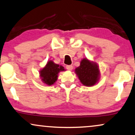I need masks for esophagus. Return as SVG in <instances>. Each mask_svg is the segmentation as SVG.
<instances>
[{"instance_id":"1","label":"esophagus","mask_w":135,"mask_h":135,"mask_svg":"<svg viewBox=\"0 0 135 135\" xmlns=\"http://www.w3.org/2000/svg\"><path fill=\"white\" fill-rule=\"evenodd\" d=\"M66 69L69 70V71H71L73 69V66L72 65H67L66 66Z\"/></svg>"}]
</instances>
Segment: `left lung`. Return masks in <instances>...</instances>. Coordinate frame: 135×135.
Returning <instances> with one entry per match:
<instances>
[{"mask_svg":"<svg viewBox=\"0 0 135 135\" xmlns=\"http://www.w3.org/2000/svg\"><path fill=\"white\" fill-rule=\"evenodd\" d=\"M80 83L85 86H92L99 79V69L97 64L86 58L80 61V66L75 69Z\"/></svg>","mask_w":135,"mask_h":135,"instance_id":"left-lung-1","label":"left lung"}]
</instances>
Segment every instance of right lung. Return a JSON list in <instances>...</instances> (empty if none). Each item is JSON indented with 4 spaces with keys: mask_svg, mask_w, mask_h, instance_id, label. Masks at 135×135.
Returning <instances> with one entry per match:
<instances>
[{
    "mask_svg": "<svg viewBox=\"0 0 135 135\" xmlns=\"http://www.w3.org/2000/svg\"><path fill=\"white\" fill-rule=\"evenodd\" d=\"M63 71L64 69L62 66L54 63L52 61H49L40 72L42 82L46 85H52L57 80L58 73Z\"/></svg>",
    "mask_w": 135,
    "mask_h": 135,
    "instance_id": "1",
    "label": "right lung"
}]
</instances>
